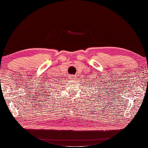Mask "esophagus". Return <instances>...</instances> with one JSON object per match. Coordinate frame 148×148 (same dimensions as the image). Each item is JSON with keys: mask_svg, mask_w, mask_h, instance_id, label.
Segmentation results:
<instances>
[{"mask_svg": "<svg viewBox=\"0 0 148 148\" xmlns=\"http://www.w3.org/2000/svg\"><path fill=\"white\" fill-rule=\"evenodd\" d=\"M70 77H71V78H72V79L75 78H74V76H70Z\"/></svg>", "mask_w": 148, "mask_h": 148, "instance_id": "obj_1", "label": "esophagus"}]
</instances>
